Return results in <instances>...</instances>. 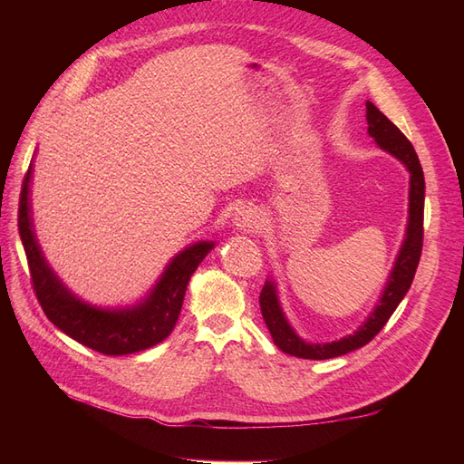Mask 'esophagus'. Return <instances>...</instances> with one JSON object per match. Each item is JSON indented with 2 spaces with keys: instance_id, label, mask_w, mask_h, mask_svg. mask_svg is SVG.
Instances as JSON below:
<instances>
[{
  "instance_id": "esophagus-1",
  "label": "esophagus",
  "mask_w": 464,
  "mask_h": 464,
  "mask_svg": "<svg viewBox=\"0 0 464 464\" xmlns=\"http://www.w3.org/2000/svg\"><path fill=\"white\" fill-rule=\"evenodd\" d=\"M234 220H236V227L240 228V230H244V232H256L261 227L259 210L257 208H251V207H246L242 210H237Z\"/></svg>"
}]
</instances>
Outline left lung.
I'll return each mask as SVG.
<instances>
[{"instance_id":"left-lung-1","label":"left lung","mask_w":464,"mask_h":464,"mask_svg":"<svg viewBox=\"0 0 464 464\" xmlns=\"http://www.w3.org/2000/svg\"><path fill=\"white\" fill-rule=\"evenodd\" d=\"M366 120H368V133L373 137L379 149L387 150L397 160H401L406 170L411 174V191H409V224H406V236L401 246V251L397 256L395 266L389 275L387 285L383 288L382 298H379L373 312L368 315V319L362 323L358 331L353 334L343 336L341 341L333 343H305L302 336L296 334L290 327L288 319L285 317L283 307L278 302L276 285L275 280H266L261 296L259 305L261 314L265 319V325L269 329L275 344L283 350V353L305 358V360H329L353 353L356 348L366 346L373 336L385 327V323L397 310V305L409 292L412 278L416 275L420 256H422V242H424V172L420 166L418 154L412 147V143L402 135V131L392 123L387 116H383L370 101L366 102Z\"/></svg>"}]
</instances>
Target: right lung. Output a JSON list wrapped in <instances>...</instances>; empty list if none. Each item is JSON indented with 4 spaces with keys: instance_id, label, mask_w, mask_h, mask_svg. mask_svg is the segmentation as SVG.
<instances>
[{
    "instance_id": "1",
    "label": "right lung",
    "mask_w": 464,
    "mask_h": 464,
    "mask_svg": "<svg viewBox=\"0 0 464 464\" xmlns=\"http://www.w3.org/2000/svg\"><path fill=\"white\" fill-rule=\"evenodd\" d=\"M33 164L23 179L19 199V234L29 261L33 286L46 317L55 327L106 356L141 353L162 343L172 333L184 304L189 278L207 257L215 242H198L186 247L166 265L162 276L147 296L135 304L102 310L79 300L52 271L36 242L31 217Z\"/></svg>"
}]
</instances>
